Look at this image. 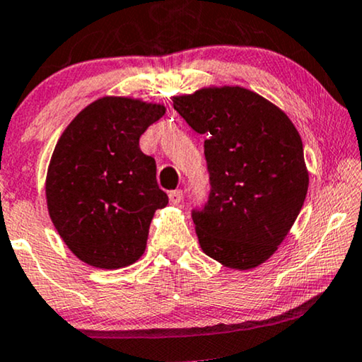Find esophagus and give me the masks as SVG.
<instances>
[{
  "label": "esophagus",
  "mask_w": 362,
  "mask_h": 362,
  "mask_svg": "<svg viewBox=\"0 0 362 362\" xmlns=\"http://www.w3.org/2000/svg\"><path fill=\"white\" fill-rule=\"evenodd\" d=\"M169 200L172 205H180L182 200H183V192L182 190H174L169 193Z\"/></svg>",
  "instance_id": "obj_1"
}]
</instances>
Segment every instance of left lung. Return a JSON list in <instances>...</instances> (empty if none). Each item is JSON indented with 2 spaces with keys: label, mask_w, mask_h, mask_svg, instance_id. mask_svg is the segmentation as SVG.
Wrapping results in <instances>:
<instances>
[{
  "label": "left lung",
  "mask_w": 362,
  "mask_h": 362,
  "mask_svg": "<svg viewBox=\"0 0 362 362\" xmlns=\"http://www.w3.org/2000/svg\"><path fill=\"white\" fill-rule=\"evenodd\" d=\"M172 101L206 136L210 193L192 211L203 252L231 269L259 266L277 251L307 197L298 131L281 108L241 86H210Z\"/></svg>",
  "instance_id": "left-lung-1"
}]
</instances>
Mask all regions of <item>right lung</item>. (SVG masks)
Masks as SVG:
<instances>
[{
    "label": "right lung",
    "instance_id": "1",
    "mask_svg": "<svg viewBox=\"0 0 362 362\" xmlns=\"http://www.w3.org/2000/svg\"><path fill=\"white\" fill-rule=\"evenodd\" d=\"M164 113L162 105L105 96L81 110L55 146L45 180L49 215L88 266L119 269L144 254L152 216L169 197L139 137Z\"/></svg>",
    "mask_w": 362,
    "mask_h": 362
}]
</instances>
